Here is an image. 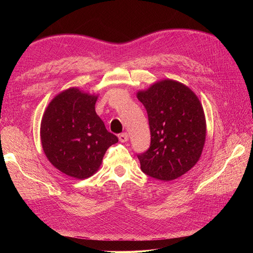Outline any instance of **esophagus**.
<instances>
[{"label": "esophagus", "instance_id": "34e87169", "mask_svg": "<svg viewBox=\"0 0 253 253\" xmlns=\"http://www.w3.org/2000/svg\"><path fill=\"white\" fill-rule=\"evenodd\" d=\"M118 138H119L120 142H126L128 140V135H127V133H121L118 135Z\"/></svg>", "mask_w": 253, "mask_h": 253}]
</instances>
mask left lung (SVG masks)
Returning a JSON list of instances; mask_svg holds the SVG:
<instances>
[{
  "label": "left lung",
  "instance_id": "obj_1",
  "mask_svg": "<svg viewBox=\"0 0 253 253\" xmlns=\"http://www.w3.org/2000/svg\"><path fill=\"white\" fill-rule=\"evenodd\" d=\"M137 98L148 113L151 145L138 155L141 171L170 181L190 171L200 160L206 141V118L194 91L178 81L160 80Z\"/></svg>",
  "mask_w": 253,
  "mask_h": 253
}]
</instances>
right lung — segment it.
Wrapping results in <instances>:
<instances>
[{"instance_id": "right-lung-1", "label": "right lung", "mask_w": 253, "mask_h": 253, "mask_svg": "<svg viewBox=\"0 0 253 253\" xmlns=\"http://www.w3.org/2000/svg\"><path fill=\"white\" fill-rule=\"evenodd\" d=\"M98 95L70 87L53 97L41 120V143L49 163L63 174L88 178L117 136L108 132L95 111Z\"/></svg>"}]
</instances>
